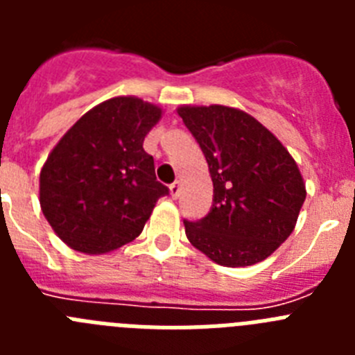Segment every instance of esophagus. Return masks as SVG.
<instances>
[{
  "mask_svg": "<svg viewBox=\"0 0 355 355\" xmlns=\"http://www.w3.org/2000/svg\"><path fill=\"white\" fill-rule=\"evenodd\" d=\"M168 190H171V196L174 197V199H178V197H180V193H181V183H180V181H174V183L168 187Z\"/></svg>",
  "mask_w": 355,
  "mask_h": 355,
  "instance_id": "esophagus-1",
  "label": "esophagus"
}]
</instances>
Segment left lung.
Instances as JSON below:
<instances>
[{"label": "left lung", "mask_w": 355, "mask_h": 355, "mask_svg": "<svg viewBox=\"0 0 355 355\" xmlns=\"http://www.w3.org/2000/svg\"><path fill=\"white\" fill-rule=\"evenodd\" d=\"M208 162L213 205L199 222L184 220L196 249L222 266L266 259L293 233L306 183L293 156L258 119L224 105L178 108Z\"/></svg>", "instance_id": "obj_1"}]
</instances>
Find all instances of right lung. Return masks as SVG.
<instances>
[{
  "label": "right lung",
  "instance_id": "1",
  "mask_svg": "<svg viewBox=\"0 0 355 355\" xmlns=\"http://www.w3.org/2000/svg\"><path fill=\"white\" fill-rule=\"evenodd\" d=\"M162 115L140 97H112L81 115L53 147L40 171V209L72 250L105 254L126 245L168 193L144 150Z\"/></svg>",
  "mask_w": 355,
  "mask_h": 355
}]
</instances>
